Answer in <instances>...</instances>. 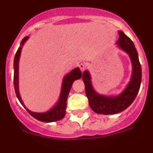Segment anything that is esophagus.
Wrapping results in <instances>:
<instances>
[{
    "label": "esophagus",
    "mask_w": 153,
    "mask_h": 153,
    "mask_svg": "<svg viewBox=\"0 0 153 153\" xmlns=\"http://www.w3.org/2000/svg\"><path fill=\"white\" fill-rule=\"evenodd\" d=\"M79 69H80L81 71L83 72V70H85V67H86V66H85L84 63H79Z\"/></svg>",
    "instance_id": "1"
}]
</instances>
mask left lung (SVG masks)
Listing matches in <instances>:
<instances>
[{
  "instance_id": "left-lung-1",
  "label": "left lung",
  "mask_w": 153,
  "mask_h": 153,
  "mask_svg": "<svg viewBox=\"0 0 153 153\" xmlns=\"http://www.w3.org/2000/svg\"><path fill=\"white\" fill-rule=\"evenodd\" d=\"M119 35L120 37L117 42V46L129 55L132 69L130 80L123 91L117 96L100 94L93 88L90 72L88 70H85L83 74V80L89 105L93 111L98 114H116L125 110L134 101L140 88L142 69L137 51L130 38L123 31L119 30Z\"/></svg>"
}]
</instances>
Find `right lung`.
I'll return each instance as SVG.
<instances>
[{"label":"right lung","mask_w":153,"mask_h":153,"mask_svg":"<svg viewBox=\"0 0 153 153\" xmlns=\"http://www.w3.org/2000/svg\"><path fill=\"white\" fill-rule=\"evenodd\" d=\"M28 39H29V36H25L23 39L21 43V46H20L17 53H16L15 56H14V60H13V70H14L13 84H14V90H15L16 95H17V97L19 101H20V102L22 104V106L35 119H36L39 121H41V122H56L58 120H62L64 117L65 114H66V109H67V97H68L70 89L72 87L73 83L76 79H80L81 76H82V74H81V71L79 67H76V68L71 70L69 74L65 76L63 79L60 97L58 99L56 103L48 111L44 112V113H35V112H32L29 110L26 107V106L24 105L21 95H20V92H19V60H20V56H21L23 46L24 45V44L26 43Z\"/></svg>","instance_id":"1"}]
</instances>
